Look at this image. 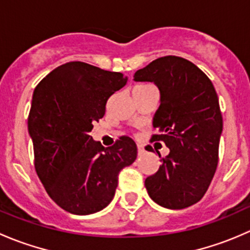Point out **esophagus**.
I'll list each match as a JSON object with an SVG mask.
<instances>
[{
	"label": "esophagus",
	"mask_w": 250,
	"mask_h": 250,
	"mask_svg": "<svg viewBox=\"0 0 250 250\" xmlns=\"http://www.w3.org/2000/svg\"><path fill=\"white\" fill-rule=\"evenodd\" d=\"M138 153H139V156L145 153V148H144L143 145H138Z\"/></svg>",
	"instance_id": "34e87169"
}]
</instances>
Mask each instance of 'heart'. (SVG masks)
<instances>
[{
  "instance_id": "b5f03b06",
  "label": "heart",
  "mask_w": 250,
  "mask_h": 250,
  "mask_svg": "<svg viewBox=\"0 0 250 250\" xmlns=\"http://www.w3.org/2000/svg\"><path fill=\"white\" fill-rule=\"evenodd\" d=\"M145 85H148V84H141V85H138V87H145Z\"/></svg>"
}]
</instances>
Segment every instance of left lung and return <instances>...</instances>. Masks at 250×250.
<instances>
[{"label": "left lung", "instance_id": "obj_1", "mask_svg": "<svg viewBox=\"0 0 250 250\" xmlns=\"http://www.w3.org/2000/svg\"><path fill=\"white\" fill-rule=\"evenodd\" d=\"M134 80L160 89L150 141L169 147L157 172L146 178V190L165 208H188L201 201L218 167L223 116L215 88L193 62L175 55L153 60Z\"/></svg>", "mask_w": 250, "mask_h": 250}]
</instances>
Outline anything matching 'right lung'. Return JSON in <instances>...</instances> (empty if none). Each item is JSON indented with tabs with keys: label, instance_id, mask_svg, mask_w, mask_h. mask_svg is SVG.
<instances>
[{
	"label": "right lung",
	"instance_id": "add662e5",
	"mask_svg": "<svg viewBox=\"0 0 250 250\" xmlns=\"http://www.w3.org/2000/svg\"><path fill=\"white\" fill-rule=\"evenodd\" d=\"M127 77L82 62L62 64L35 88L27 127L35 169L48 195L64 210L88 215L112 201L118 175L138 147L123 135L104 148L89 135L106 103Z\"/></svg>",
	"mask_w": 250,
	"mask_h": 250
}]
</instances>
